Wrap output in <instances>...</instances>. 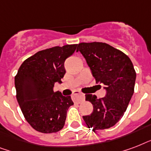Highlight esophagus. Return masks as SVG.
I'll use <instances>...</instances> for the list:
<instances>
[{"mask_svg":"<svg viewBox=\"0 0 151 151\" xmlns=\"http://www.w3.org/2000/svg\"><path fill=\"white\" fill-rule=\"evenodd\" d=\"M73 100L77 102V103H80L81 102L85 100V95L80 92L78 90L74 91L73 93Z\"/></svg>","mask_w":151,"mask_h":151,"instance_id":"1","label":"esophagus"}]
</instances>
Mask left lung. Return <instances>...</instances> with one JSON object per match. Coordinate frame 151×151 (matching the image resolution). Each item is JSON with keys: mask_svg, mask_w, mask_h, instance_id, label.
Instances as JSON below:
<instances>
[{"mask_svg": "<svg viewBox=\"0 0 151 151\" xmlns=\"http://www.w3.org/2000/svg\"><path fill=\"white\" fill-rule=\"evenodd\" d=\"M97 83L104 85L105 97L86 94L85 100L93 105L90 115L83 116L93 131L110 129L117 124L126 111L134 93L136 73L129 57L122 51L103 42L78 44Z\"/></svg>", "mask_w": 151, "mask_h": 151, "instance_id": "left-lung-1", "label": "left lung"}]
</instances>
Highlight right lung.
Returning a JSON list of instances; mask_svg holds the SVG:
<instances>
[{
    "label": "right lung",
    "mask_w": 151,
    "mask_h": 151,
    "mask_svg": "<svg viewBox=\"0 0 151 151\" xmlns=\"http://www.w3.org/2000/svg\"><path fill=\"white\" fill-rule=\"evenodd\" d=\"M78 45L55 46L37 52L20 66L15 77L16 99L25 119L42 133H53L63 128L70 96L54 92L55 82H61L66 73L64 62Z\"/></svg>",
    "instance_id": "obj_1"
}]
</instances>
